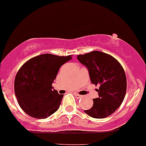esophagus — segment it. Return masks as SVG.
<instances>
[{"instance_id": "esophagus-1", "label": "esophagus", "mask_w": 146, "mask_h": 146, "mask_svg": "<svg viewBox=\"0 0 146 146\" xmlns=\"http://www.w3.org/2000/svg\"><path fill=\"white\" fill-rule=\"evenodd\" d=\"M74 96H75L76 97V98H78V99H79V98H81L82 97V96H81V95H79V94H76V93H75V94H74Z\"/></svg>"}]
</instances>
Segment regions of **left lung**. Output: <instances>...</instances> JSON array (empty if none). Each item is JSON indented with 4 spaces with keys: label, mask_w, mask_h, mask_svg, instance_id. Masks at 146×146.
<instances>
[{
    "label": "left lung",
    "mask_w": 146,
    "mask_h": 146,
    "mask_svg": "<svg viewBox=\"0 0 146 146\" xmlns=\"http://www.w3.org/2000/svg\"><path fill=\"white\" fill-rule=\"evenodd\" d=\"M78 60L87 68L91 83L100 86L99 97L93 99V106L84 112L92 118L107 117L124 100L127 89L124 69L114 57L100 51L79 55Z\"/></svg>",
    "instance_id": "left-lung-1"
}]
</instances>
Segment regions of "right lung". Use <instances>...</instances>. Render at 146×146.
<instances>
[{
	"label": "right lung",
	"instance_id": "1",
	"mask_svg": "<svg viewBox=\"0 0 146 146\" xmlns=\"http://www.w3.org/2000/svg\"><path fill=\"white\" fill-rule=\"evenodd\" d=\"M71 59V55L43 54L22 66L16 76L14 91L19 106L27 114L44 119L57 111L64 95L52 84L60 67Z\"/></svg>",
	"mask_w": 146,
	"mask_h": 146
}]
</instances>
